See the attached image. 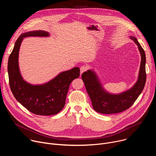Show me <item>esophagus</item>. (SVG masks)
<instances>
[{
    "label": "esophagus",
    "instance_id": "1",
    "mask_svg": "<svg viewBox=\"0 0 156 156\" xmlns=\"http://www.w3.org/2000/svg\"><path fill=\"white\" fill-rule=\"evenodd\" d=\"M87 69H88V67H87V66H86V65H83V66H81V68H80V74L81 75L83 72H86Z\"/></svg>",
    "mask_w": 156,
    "mask_h": 156
}]
</instances>
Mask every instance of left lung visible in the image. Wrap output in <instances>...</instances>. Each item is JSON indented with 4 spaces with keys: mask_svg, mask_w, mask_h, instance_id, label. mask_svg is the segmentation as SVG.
<instances>
[{
    "mask_svg": "<svg viewBox=\"0 0 156 156\" xmlns=\"http://www.w3.org/2000/svg\"><path fill=\"white\" fill-rule=\"evenodd\" d=\"M130 38L138 46L141 61L138 80L129 90L120 94H110L104 90L93 70H89L81 75L93 107L99 113L112 114L123 112L133 104L143 90L146 80V54L137 39L133 36Z\"/></svg>",
    "mask_w": 156,
    "mask_h": 156,
    "instance_id": "1",
    "label": "left lung"
}]
</instances>
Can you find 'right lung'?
Masks as SVG:
<instances>
[{"label": "right lung", "instance_id": "obj_1", "mask_svg": "<svg viewBox=\"0 0 156 156\" xmlns=\"http://www.w3.org/2000/svg\"><path fill=\"white\" fill-rule=\"evenodd\" d=\"M30 36L48 37L42 30L29 31L20 36L15 43L8 61V73L11 91L15 99L31 112L39 115H52L63 108L70 83L80 76V69L60 73L49 82L33 85L22 78L18 65V54L23 38Z\"/></svg>", "mask_w": 156, "mask_h": 156}]
</instances>
